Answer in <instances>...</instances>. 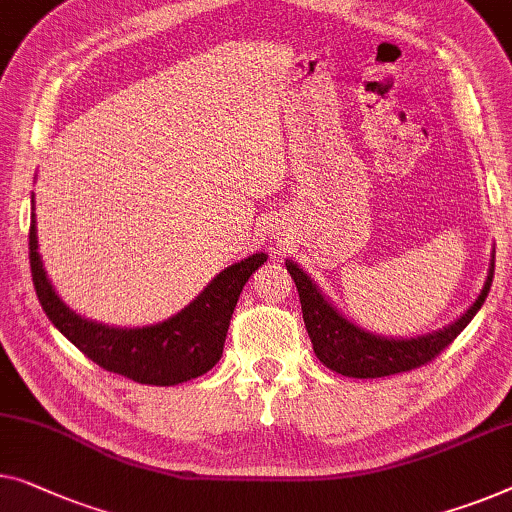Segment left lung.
I'll list each match as a JSON object with an SVG mask.
<instances>
[{"mask_svg": "<svg viewBox=\"0 0 512 512\" xmlns=\"http://www.w3.org/2000/svg\"><path fill=\"white\" fill-rule=\"evenodd\" d=\"M286 268L291 272L295 286H298L302 318H305L316 358L325 367H330L332 372L353 376V379H381V376L411 372V369L432 362L443 348L455 342L459 332L469 325L476 311L483 307L494 277L492 263L483 293L478 295L473 307L459 321L448 325V328L416 339H383L367 335L365 330L355 328L346 318L339 316L337 309L323 298L314 281L298 265L288 261Z\"/></svg>", "mask_w": 512, "mask_h": 512, "instance_id": "1", "label": "left lung"}]
</instances>
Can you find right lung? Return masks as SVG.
Wrapping results in <instances>:
<instances>
[{
  "mask_svg": "<svg viewBox=\"0 0 512 512\" xmlns=\"http://www.w3.org/2000/svg\"><path fill=\"white\" fill-rule=\"evenodd\" d=\"M34 224L32 214L29 265L46 316L73 346L106 372L145 385H177L203 376L217 365L224 353L226 332L242 288L254 270L268 261L265 254H254L231 265L187 309L164 323L136 330L106 328L73 314L57 298L36 251L39 244H36Z\"/></svg>",
  "mask_w": 512,
  "mask_h": 512,
  "instance_id": "add662e5",
  "label": "right lung"
}]
</instances>
